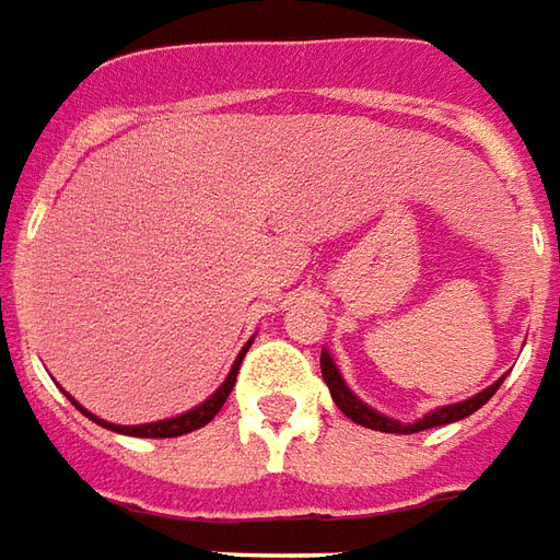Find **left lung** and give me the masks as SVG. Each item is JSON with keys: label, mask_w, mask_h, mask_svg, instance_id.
Returning a JSON list of instances; mask_svg holds the SVG:
<instances>
[{"label": "left lung", "mask_w": 560, "mask_h": 560, "mask_svg": "<svg viewBox=\"0 0 560 560\" xmlns=\"http://www.w3.org/2000/svg\"><path fill=\"white\" fill-rule=\"evenodd\" d=\"M320 374L323 380H326V385H329V395H332V400L338 404V409H341L343 416L350 418V421H355V424H362V428L380 430V433H418V430L442 428V424L459 421V418L478 412V409L499 392L501 380H504V376H501V380H495L490 388H483V392H478V395L469 397V400H459V404H451V407H439L433 409V412H428L424 418L412 421V424H404V421H395V418L383 416V412H376V409H371L368 404H362V400L347 388L341 371L335 368L332 355L326 353V350L320 353Z\"/></svg>", "instance_id": "obj_1"}]
</instances>
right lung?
<instances>
[{"label": "right lung", "mask_w": 560, "mask_h": 560, "mask_svg": "<svg viewBox=\"0 0 560 560\" xmlns=\"http://www.w3.org/2000/svg\"><path fill=\"white\" fill-rule=\"evenodd\" d=\"M252 347V341L240 350L237 362L231 364V374L225 376V383L219 385L213 395L207 397L205 404H198L196 409H189V412H184V416H175V418H165V421H153V424H132V428H124V424H112V421H103V418L91 416L89 409H82L73 397H70V404L80 409L82 416H89L94 424H101V428L106 430H115V433H124V436H142V439H172V436H184V433H192V430L205 428L207 421H213V416H217L219 409L225 407L228 395H231V388H234V383H237V371H240V362H243V355H246V350Z\"/></svg>", "instance_id": "1"}]
</instances>
